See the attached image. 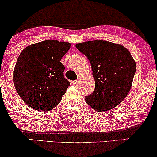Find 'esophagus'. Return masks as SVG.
<instances>
[{
	"instance_id": "34e87169",
	"label": "esophagus",
	"mask_w": 157,
	"mask_h": 157,
	"mask_svg": "<svg viewBox=\"0 0 157 157\" xmlns=\"http://www.w3.org/2000/svg\"><path fill=\"white\" fill-rule=\"evenodd\" d=\"M78 83V80H76V81H73V83H74V84H77Z\"/></svg>"
}]
</instances>
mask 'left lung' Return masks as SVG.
Segmentation results:
<instances>
[{"instance_id": "left-lung-1", "label": "left lung", "mask_w": 157, "mask_h": 157, "mask_svg": "<svg viewBox=\"0 0 157 157\" xmlns=\"http://www.w3.org/2000/svg\"><path fill=\"white\" fill-rule=\"evenodd\" d=\"M76 47L89 59L95 81L93 93L86 96V103L97 112L115 107L133 83L136 64L131 52L121 44L105 40L81 42Z\"/></svg>"}]
</instances>
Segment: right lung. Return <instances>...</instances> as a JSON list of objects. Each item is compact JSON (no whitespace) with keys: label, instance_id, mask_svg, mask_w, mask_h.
<instances>
[{"label":"right lung","instance_id":"right-lung-1","mask_svg":"<svg viewBox=\"0 0 157 157\" xmlns=\"http://www.w3.org/2000/svg\"><path fill=\"white\" fill-rule=\"evenodd\" d=\"M70 48L69 42L48 40L26 47L20 53L13 71L14 86L31 108L47 112L60 103L70 86L60 60Z\"/></svg>","mask_w":157,"mask_h":157}]
</instances>
